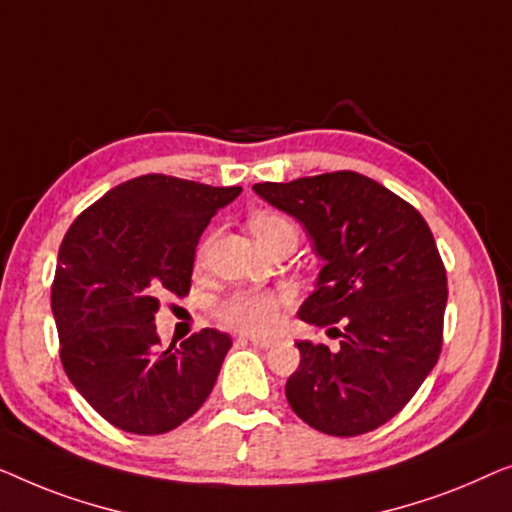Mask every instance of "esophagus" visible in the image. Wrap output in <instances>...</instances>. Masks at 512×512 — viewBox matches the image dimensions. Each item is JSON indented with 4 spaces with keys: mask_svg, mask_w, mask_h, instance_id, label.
Here are the masks:
<instances>
[{
    "mask_svg": "<svg viewBox=\"0 0 512 512\" xmlns=\"http://www.w3.org/2000/svg\"><path fill=\"white\" fill-rule=\"evenodd\" d=\"M243 341H250L255 345V348H262V350L271 348V345H273V338H264V336H250V338H243Z\"/></svg>",
    "mask_w": 512,
    "mask_h": 512,
    "instance_id": "obj_1",
    "label": "esophagus"
}]
</instances>
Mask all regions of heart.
<instances>
[{
  "instance_id": "b5f03b06",
  "label": "heart",
  "mask_w": 512,
  "mask_h": 512,
  "mask_svg": "<svg viewBox=\"0 0 512 512\" xmlns=\"http://www.w3.org/2000/svg\"><path fill=\"white\" fill-rule=\"evenodd\" d=\"M250 232L255 234L259 246L269 250L280 241H297V227L283 213L259 211L250 218ZM206 246L201 248V257ZM292 304L287 290H236L215 304V318L222 325L239 334L264 336L276 329L280 315Z\"/></svg>"
}]
</instances>
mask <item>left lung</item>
Listing matches in <instances>:
<instances>
[{
    "label": "left lung",
    "instance_id": "obj_1",
    "mask_svg": "<svg viewBox=\"0 0 512 512\" xmlns=\"http://www.w3.org/2000/svg\"><path fill=\"white\" fill-rule=\"evenodd\" d=\"M271 206L297 218L325 259L299 318L341 324V348L299 341L285 397L306 424L359 436L392 420L434 369L443 345L448 278L427 220L357 171L257 183Z\"/></svg>",
    "mask_w": 512,
    "mask_h": 512
}]
</instances>
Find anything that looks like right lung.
<instances>
[{
  "label": "right lung",
  "instance_id": "right-lung-1",
  "mask_svg": "<svg viewBox=\"0 0 512 512\" xmlns=\"http://www.w3.org/2000/svg\"><path fill=\"white\" fill-rule=\"evenodd\" d=\"M241 187L148 174L113 187L71 222L50 287L60 359L83 399L129 434H167L197 413L232 348L204 329L160 348L164 294L190 292L199 236Z\"/></svg>",
  "mask_w": 512,
  "mask_h": 512
}]
</instances>
